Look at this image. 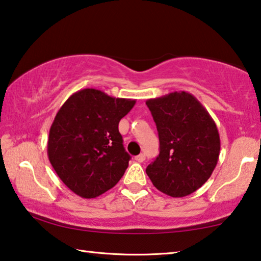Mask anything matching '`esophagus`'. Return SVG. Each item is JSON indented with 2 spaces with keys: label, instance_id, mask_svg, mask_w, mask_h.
Segmentation results:
<instances>
[{
  "label": "esophagus",
  "instance_id": "obj_1",
  "mask_svg": "<svg viewBox=\"0 0 261 261\" xmlns=\"http://www.w3.org/2000/svg\"><path fill=\"white\" fill-rule=\"evenodd\" d=\"M135 160L141 163V162H143L144 160H146V155H144V153H140V155L135 156Z\"/></svg>",
  "mask_w": 261,
  "mask_h": 261
}]
</instances>
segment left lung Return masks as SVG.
<instances>
[{"label": "left lung", "instance_id": "1", "mask_svg": "<svg viewBox=\"0 0 261 261\" xmlns=\"http://www.w3.org/2000/svg\"><path fill=\"white\" fill-rule=\"evenodd\" d=\"M156 123L160 155L146 172L157 190L182 198L200 189L219 161L216 123L189 92H171L146 101Z\"/></svg>", "mask_w": 261, "mask_h": 261}]
</instances>
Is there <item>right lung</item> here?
I'll return each instance as SVG.
<instances>
[{
    "mask_svg": "<svg viewBox=\"0 0 261 261\" xmlns=\"http://www.w3.org/2000/svg\"><path fill=\"white\" fill-rule=\"evenodd\" d=\"M135 102L83 89L59 110L49 129L47 155L59 178L75 194L96 198L123 176L130 156L118 126Z\"/></svg>",
    "mask_w": 261,
    "mask_h": 261,
    "instance_id": "right-lung-1",
    "label": "right lung"
}]
</instances>
